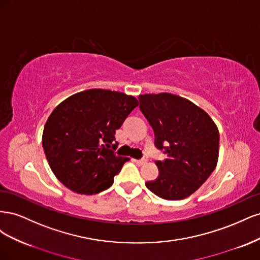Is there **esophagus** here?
I'll return each instance as SVG.
<instances>
[{
	"instance_id": "esophagus-1",
	"label": "esophagus",
	"mask_w": 260,
	"mask_h": 260,
	"mask_svg": "<svg viewBox=\"0 0 260 260\" xmlns=\"http://www.w3.org/2000/svg\"><path fill=\"white\" fill-rule=\"evenodd\" d=\"M135 161H136V164H137V165H139V166H142V165H145V164H146L147 159H146V158H142V159H138V160L136 159Z\"/></svg>"
}]
</instances>
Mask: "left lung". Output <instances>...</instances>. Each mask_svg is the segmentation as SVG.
<instances>
[{
    "instance_id": "obj_1",
    "label": "left lung",
    "mask_w": 260,
    "mask_h": 260,
    "mask_svg": "<svg viewBox=\"0 0 260 260\" xmlns=\"http://www.w3.org/2000/svg\"><path fill=\"white\" fill-rule=\"evenodd\" d=\"M139 101L153 127L156 147L167 154L164 161H155L158 177L145 185L160 199L183 200L199 190L217 166V125L205 111L175 94H143Z\"/></svg>"
}]
</instances>
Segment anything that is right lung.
<instances>
[{"label":"right lung","instance_id":"1","mask_svg":"<svg viewBox=\"0 0 260 260\" xmlns=\"http://www.w3.org/2000/svg\"><path fill=\"white\" fill-rule=\"evenodd\" d=\"M139 105L132 95L91 89L76 93L54 108L42 145L60 182L76 193L98 194L114 183L128 157L115 154L116 130Z\"/></svg>","mask_w":260,"mask_h":260}]
</instances>
